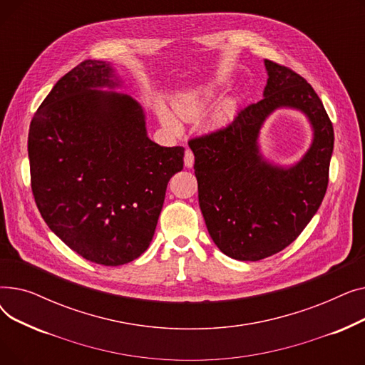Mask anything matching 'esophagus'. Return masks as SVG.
Listing matches in <instances>:
<instances>
[{"label": "esophagus", "mask_w": 365, "mask_h": 365, "mask_svg": "<svg viewBox=\"0 0 365 365\" xmlns=\"http://www.w3.org/2000/svg\"><path fill=\"white\" fill-rule=\"evenodd\" d=\"M192 165H194V153H192V150L186 149V152H185V167L190 168Z\"/></svg>", "instance_id": "1"}]
</instances>
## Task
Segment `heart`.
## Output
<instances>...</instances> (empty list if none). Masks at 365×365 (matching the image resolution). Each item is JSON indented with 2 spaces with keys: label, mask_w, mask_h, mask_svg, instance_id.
<instances>
[{
  "label": "heart",
  "mask_w": 365,
  "mask_h": 365,
  "mask_svg": "<svg viewBox=\"0 0 365 365\" xmlns=\"http://www.w3.org/2000/svg\"><path fill=\"white\" fill-rule=\"evenodd\" d=\"M202 103H204V101L197 98V96H187V98H183V99H180L175 103V110H176L179 117H182L183 120H190V118H194L195 115H198V112L202 108ZM231 112H232V105L229 102L225 103L216 113V121L217 123L226 121L229 115H231ZM163 121L165 123V125H168L171 128L178 127L175 118H173L171 115H168L165 112L163 113Z\"/></svg>",
  "instance_id": "obj_1"
}]
</instances>
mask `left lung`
Instances as JSON below:
<instances>
[{"label": "left lung", "mask_w": 365, "mask_h": 365, "mask_svg": "<svg viewBox=\"0 0 365 365\" xmlns=\"http://www.w3.org/2000/svg\"><path fill=\"white\" fill-rule=\"evenodd\" d=\"M264 98L240 109L227 125L189 139L198 200L208 234L226 256L256 262L290 245L319 208L329 186L333 124L312 86L293 69L264 61ZM281 106L309 115L314 142L304 160L284 170L257 148L264 118Z\"/></svg>", "instance_id": "1"}]
</instances>
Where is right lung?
<instances>
[{"label": "right lung", "mask_w": 365, "mask_h": 365, "mask_svg": "<svg viewBox=\"0 0 365 365\" xmlns=\"http://www.w3.org/2000/svg\"><path fill=\"white\" fill-rule=\"evenodd\" d=\"M113 87V72L84 61L56 83L29 125L31 187L51 231L103 266L138 259L149 247L183 146L146 136L145 115Z\"/></svg>", "instance_id": "obj_1"}]
</instances>
